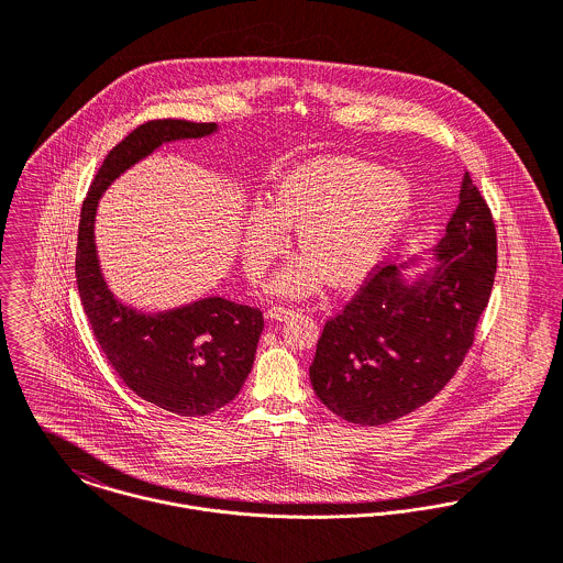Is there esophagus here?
Returning a JSON list of instances; mask_svg holds the SVG:
<instances>
[{"mask_svg": "<svg viewBox=\"0 0 563 563\" xmlns=\"http://www.w3.org/2000/svg\"><path fill=\"white\" fill-rule=\"evenodd\" d=\"M290 317H295V310L292 308H284V306H273L266 310V319L271 321H288Z\"/></svg>", "mask_w": 563, "mask_h": 563, "instance_id": "34e87169", "label": "esophagus"}]
</instances>
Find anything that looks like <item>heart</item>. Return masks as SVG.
<instances>
[{
  "label": "heart",
  "mask_w": 563,
  "mask_h": 563,
  "mask_svg": "<svg viewBox=\"0 0 563 563\" xmlns=\"http://www.w3.org/2000/svg\"><path fill=\"white\" fill-rule=\"evenodd\" d=\"M411 188L399 173L351 156H321L286 173L268 206L244 221L242 260L257 279L295 230L297 253L268 284L277 297H308L327 279L362 282L388 253L411 212Z\"/></svg>",
  "instance_id": "obj_1"
}]
</instances>
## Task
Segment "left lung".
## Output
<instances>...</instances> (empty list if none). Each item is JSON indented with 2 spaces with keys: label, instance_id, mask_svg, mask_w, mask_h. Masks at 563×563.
<instances>
[{
  "label": "left lung",
  "instance_id": "8db88e82",
  "mask_svg": "<svg viewBox=\"0 0 563 563\" xmlns=\"http://www.w3.org/2000/svg\"><path fill=\"white\" fill-rule=\"evenodd\" d=\"M496 273V230L471 173L433 253L384 266L324 322L310 382L335 416L386 424L431 401L468 353Z\"/></svg>",
  "mask_w": 563,
  "mask_h": 563
}]
</instances>
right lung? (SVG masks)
I'll return each instance as SVG.
<instances>
[{"label":"right lung","instance_id":"right-lung-1","mask_svg":"<svg viewBox=\"0 0 563 563\" xmlns=\"http://www.w3.org/2000/svg\"><path fill=\"white\" fill-rule=\"evenodd\" d=\"M217 123L150 121L125 136L99 166L81 206L76 277L90 329L123 384L177 416H206L234 401L251 373L264 319L223 297L141 312L108 288L95 246L97 206L108 186L166 143L206 139Z\"/></svg>","mask_w":563,"mask_h":563}]
</instances>
